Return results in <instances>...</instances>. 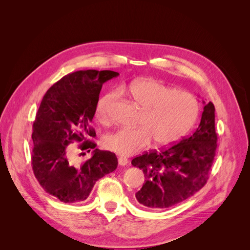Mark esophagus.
Returning a JSON list of instances; mask_svg holds the SVG:
<instances>
[{
  "label": "esophagus",
  "instance_id": "1",
  "mask_svg": "<svg viewBox=\"0 0 250 250\" xmlns=\"http://www.w3.org/2000/svg\"><path fill=\"white\" fill-rule=\"evenodd\" d=\"M127 164H128L127 158H125V157H123V156H120V157H119V165H120V166H122V167H125V166H126Z\"/></svg>",
  "mask_w": 250,
  "mask_h": 250
}]
</instances>
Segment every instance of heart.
Returning <instances> with one entry per match:
<instances>
[{"mask_svg":"<svg viewBox=\"0 0 250 250\" xmlns=\"http://www.w3.org/2000/svg\"><path fill=\"white\" fill-rule=\"evenodd\" d=\"M125 90L144 109L139 122L141 126L122 127L105 137V147L121 155L129 156L146 149L151 140L158 146L171 145L184 137L197 118L198 104L192 95L173 90L157 81H134ZM119 96V92H109L99 100L97 117L100 121H108Z\"/></svg>","mask_w":250,"mask_h":250,"instance_id":"heart-1","label":"heart"}]
</instances>
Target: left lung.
<instances>
[{
  "instance_id": "1",
  "label": "left lung",
  "mask_w": 250,
  "mask_h": 250,
  "mask_svg": "<svg viewBox=\"0 0 250 250\" xmlns=\"http://www.w3.org/2000/svg\"><path fill=\"white\" fill-rule=\"evenodd\" d=\"M202 104L200 124L189 137L131 161V165L143 169L145 174V184L135 193L143 208H171L195 194L207 184L215 156L217 135L214 105L211 102L202 101Z\"/></svg>"
}]
</instances>
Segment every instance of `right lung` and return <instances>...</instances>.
I'll return each instance as SVG.
<instances>
[{
	"label": "right lung",
	"instance_id": "add662e5",
	"mask_svg": "<svg viewBox=\"0 0 250 250\" xmlns=\"http://www.w3.org/2000/svg\"><path fill=\"white\" fill-rule=\"evenodd\" d=\"M120 74L112 71H79L62 78L43 96L33 125L32 166L39 184L64 203L84 201L97 181L118 167L113 152L96 148L90 126L103 84ZM74 140L81 150L94 149L81 162L68 147ZM80 154H84L82 152Z\"/></svg>",
	"mask_w": 250,
	"mask_h": 250
}]
</instances>
